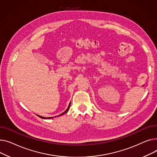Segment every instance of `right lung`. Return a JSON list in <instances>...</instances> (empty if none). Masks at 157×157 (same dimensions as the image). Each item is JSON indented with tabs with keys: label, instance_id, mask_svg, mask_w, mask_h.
Returning a JSON list of instances; mask_svg holds the SVG:
<instances>
[{
	"label": "right lung",
	"instance_id": "right-lung-1",
	"mask_svg": "<svg viewBox=\"0 0 157 157\" xmlns=\"http://www.w3.org/2000/svg\"><path fill=\"white\" fill-rule=\"evenodd\" d=\"M70 105H69V106H68V108L65 110V111H64L63 113H61V115H63V114H64V113H66L68 111V109H69V108H70ZM40 117V118H44V119H45V118H53L54 117H42V116H39Z\"/></svg>",
	"mask_w": 157,
	"mask_h": 157
}]
</instances>
